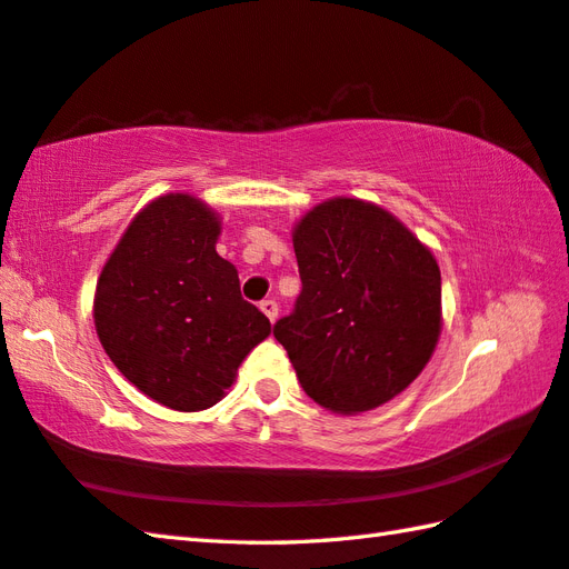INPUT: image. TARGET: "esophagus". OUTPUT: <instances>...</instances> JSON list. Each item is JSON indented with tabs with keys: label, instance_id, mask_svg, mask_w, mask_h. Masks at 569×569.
<instances>
[{
	"label": "esophagus",
	"instance_id": "obj_1",
	"mask_svg": "<svg viewBox=\"0 0 569 569\" xmlns=\"http://www.w3.org/2000/svg\"><path fill=\"white\" fill-rule=\"evenodd\" d=\"M259 308H261V312H263L266 318H269L271 322H276V318H278V303H276L273 298H266V300H261Z\"/></svg>",
	"mask_w": 569,
	"mask_h": 569
}]
</instances>
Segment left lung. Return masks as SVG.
Here are the masks:
<instances>
[{
  "instance_id": "obj_1",
  "label": "left lung",
  "mask_w": 569,
  "mask_h": 569,
  "mask_svg": "<svg viewBox=\"0 0 569 569\" xmlns=\"http://www.w3.org/2000/svg\"><path fill=\"white\" fill-rule=\"evenodd\" d=\"M300 296L273 325L303 391L335 413L401 393L440 337L438 261L393 214L335 198L293 232Z\"/></svg>"
}]
</instances>
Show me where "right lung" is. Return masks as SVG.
I'll list each match as a JSON object with an SVG mask.
<instances>
[{
  "label": "right lung",
  "mask_w": 569,
  "mask_h": 569,
  "mask_svg": "<svg viewBox=\"0 0 569 569\" xmlns=\"http://www.w3.org/2000/svg\"><path fill=\"white\" fill-rule=\"evenodd\" d=\"M220 222L183 192L147 204L104 263L94 328L114 367L173 410H204L232 386L271 322L214 251Z\"/></svg>",
  "instance_id": "1"
}]
</instances>
